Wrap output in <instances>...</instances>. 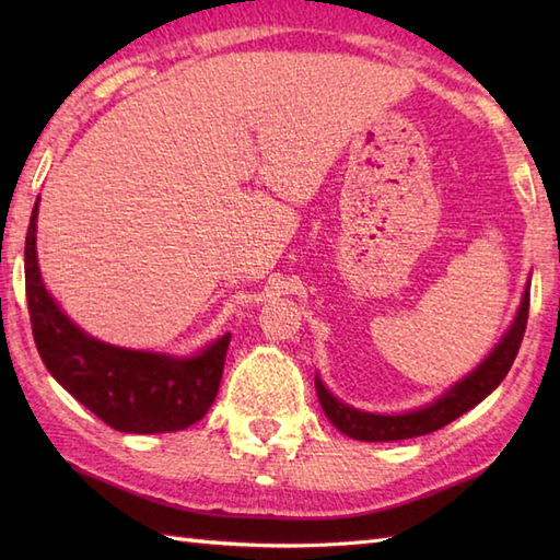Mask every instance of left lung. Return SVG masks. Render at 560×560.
I'll return each mask as SVG.
<instances>
[{"label": "left lung", "mask_w": 560, "mask_h": 560, "mask_svg": "<svg viewBox=\"0 0 560 560\" xmlns=\"http://www.w3.org/2000/svg\"><path fill=\"white\" fill-rule=\"evenodd\" d=\"M527 317H529V291H525V295H522V305L513 327L508 329V335L493 349L489 359H486L471 375L464 377L462 383L452 387L447 395L433 401L431 407H423L419 411H409V413H397V416L365 413L353 407H347V404H341L339 399L331 397L325 389V385L319 383V377H315V389H317L319 404H323V411L343 435H349L353 440H365V443H387V440H407V438L433 433L438 428L455 421L464 411L477 407L483 397H489L491 392L503 383V377L508 375L510 365H513L515 355L520 351L522 337H525Z\"/></svg>", "instance_id": "obj_1"}]
</instances>
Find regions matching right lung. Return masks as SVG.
Masks as SVG:
<instances>
[{"mask_svg": "<svg viewBox=\"0 0 560 560\" xmlns=\"http://www.w3.org/2000/svg\"><path fill=\"white\" fill-rule=\"evenodd\" d=\"M35 221L38 201L26 233V301L35 347L47 371L115 431L171 433L197 423L217 399L231 335L192 359L129 351L86 337L43 287Z\"/></svg>", "mask_w": 560, "mask_h": 560, "instance_id": "right-lung-1", "label": "right lung"}]
</instances>
